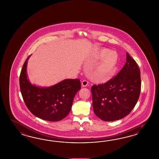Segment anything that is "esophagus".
<instances>
[{
	"label": "esophagus",
	"mask_w": 159,
	"mask_h": 159,
	"mask_svg": "<svg viewBox=\"0 0 159 159\" xmlns=\"http://www.w3.org/2000/svg\"><path fill=\"white\" fill-rule=\"evenodd\" d=\"M89 84V82L86 81V80H83L82 82V87H86Z\"/></svg>",
	"instance_id": "34e87169"
}]
</instances>
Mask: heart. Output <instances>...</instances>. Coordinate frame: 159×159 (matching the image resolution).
<instances>
[{"mask_svg":"<svg viewBox=\"0 0 159 159\" xmlns=\"http://www.w3.org/2000/svg\"><path fill=\"white\" fill-rule=\"evenodd\" d=\"M96 58L102 60L94 69V79L101 82L110 80L116 74L119 61L118 54L114 51H110L108 48H103L97 53Z\"/></svg>","mask_w":159,"mask_h":159,"instance_id":"1","label":"heart"}]
</instances>
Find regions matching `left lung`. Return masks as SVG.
Instances as JSON below:
<instances>
[{"instance_id": "8db88e82", "label": "left lung", "mask_w": 159, "mask_h": 159, "mask_svg": "<svg viewBox=\"0 0 159 159\" xmlns=\"http://www.w3.org/2000/svg\"><path fill=\"white\" fill-rule=\"evenodd\" d=\"M140 89L139 68L126 52V62L116 76L104 84L92 87L94 114L104 121L124 118L137 103Z\"/></svg>"}]
</instances>
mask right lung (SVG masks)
<instances>
[{
  "label": "right lung",
  "mask_w": 159,
  "mask_h": 159,
  "mask_svg": "<svg viewBox=\"0 0 159 159\" xmlns=\"http://www.w3.org/2000/svg\"><path fill=\"white\" fill-rule=\"evenodd\" d=\"M25 61L20 76V87L24 102L30 112L40 119L59 121L69 114L74 97L81 89L79 79H65L53 86L39 87L30 82Z\"/></svg>",
  "instance_id": "1"
}]
</instances>
